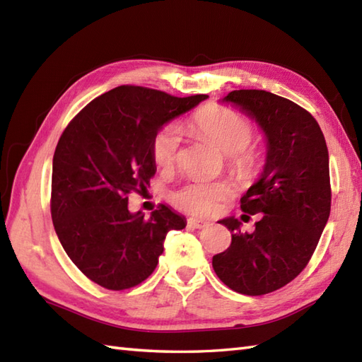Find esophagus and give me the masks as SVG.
I'll list each match as a JSON object with an SVG mask.
<instances>
[{
	"label": "esophagus",
	"instance_id": "obj_1",
	"mask_svg": "<svg viewBox=\"0 0 362 362\" xmlns=\"http://www.w3.org/2000/svg\"><path fill=\"white\" fill-rule=\"evenodd\" d=\"M187 226H188V227H193V228H204V227H206V226H210V222L205 221V219L189 218V219H187Z\"/></svg>",
	"mask_w": 362,
	"mask_h": 362
}]
</instances>
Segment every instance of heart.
I'll use <instances>...</instances> for the list:
<instances>
[{
  "instance_id": "heart-1",
  "label": "heart",
  "mask_w": 362,
  "mask_h": 362,
  "mask_svg": "<svg viewBox=\"0 0 362 362\" xmlns=\"http://www.w3.org/2000/svg\"><path fill=\"white\" fill-rule=\"evenodd\" d=\"M199 135L211 141L226 153L227 165L241 180L257 179L263 171L266 153L261 144L252 143V122L230 107L205 105L189 121ZM180 130L175 124H165L152 136L151 156L160 169H173L180 153ZM233 196L232 183L226 180H189L171 193L177 209L196 216H210L222 202Z\"/></svg>"
}]
</instances>
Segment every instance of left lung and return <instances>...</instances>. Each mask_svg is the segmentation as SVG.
<instances>
[{
  "label": "left lung",
  "mask_w": 362,
  "mask_h": 362,
  "mask_svg": "<svg viewBox=\"0 0 362 362\" xmlns=\"http://www.w3.org/2000/svg\"><path fill=\"white\" fill-rule=\"evenodd\" d=\"M224 101L258 122L267 156L258 182L241 197L244 213L259 214L255 232L241 233L235 218L219 221L232 244L213 257V269L230 289L263 296L294 280L317 247L332 209L328 149L313 115L286 98L235 90Z\"/></svg>",
  "instance_id": "8db88e82"
}]
</instances>
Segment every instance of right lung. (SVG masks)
I'll return each instance as SVG.
<instances>
[{"label": "right lung", "mask_w": 362, "mask_h": 362, "mask_svg": "<svg viewBox=\"0 0 362 362\" xmlns=\"http://www.w3.org/2000/svg\"><path fill=\"white\" fill-rule=\"evenodd\" d=\"M209 96L177 98L121 86L98 96L60 135L52 158L51 216L59 241L79 271L112 291L134 288L157 267L169 230L185 218L169 206L129 211V194L146 189L157 168L152 136Z\"/></svg>", "instance_id": "obj_1"}]
</instances>
